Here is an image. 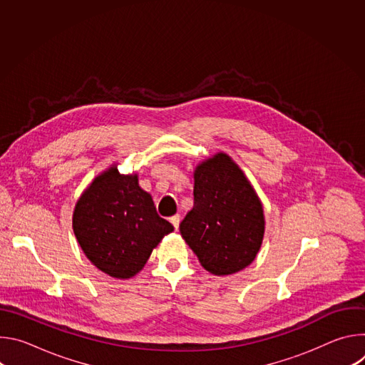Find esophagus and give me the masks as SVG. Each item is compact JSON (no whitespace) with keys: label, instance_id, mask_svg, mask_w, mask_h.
Instances as JSON below:
<instances>
[{"label":"esophagus","instance_id":"esophagus-1","mask_svg":"<svg viewBox=\"0 0 365 365\" xmlns=\"http://www.w3.org/2000/svg\"><path fill=\"white\" fill-rule=\"evenodd\" d=\"M170 222H172V225L175 227V230H178V228H179V224H180V215L172 217V218H170Z\"/></svg>","mask_w":365,"mask_h":365}]
</instances>
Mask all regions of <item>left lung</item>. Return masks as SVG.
<instances>
[{"mask_svg": "<svg viewBox=\"0 0 365 365\" xmlns=\"http://www.w3.org/2000/svg\"><path fill=\"white\" fill-rule=\"evenodd\" d=\"M193 207L180 222V234L200 266L228 276L250 266L263 244V203L240 166L217 153L193 170Z\"/></svg>", "mask_w": 365, "mask_h": 365, "instance_id": "8db88e82", "label": "left lung"}]
</instances>
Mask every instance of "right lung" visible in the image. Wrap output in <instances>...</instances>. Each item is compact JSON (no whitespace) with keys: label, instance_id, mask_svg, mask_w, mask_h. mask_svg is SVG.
Returning a JSON list of instances; mask_svg holds the SVG:
<instances>
[{"label":"right lung","instance_id":"add662e5","mask_svg":"<svg viewBox=\"0 0 365 365\" xmlns=\"http://www.w3.org/2000/svg\"><path fill=\"white\" fill-rule=\"evenodd\" d=\"M78 244L89 262L114 279H131L173 225L160 218L138 175L117 163L99 173L79 196L72 217Z\"/></svg>","mask_w":365,"mask_h":365}]
</instances>
